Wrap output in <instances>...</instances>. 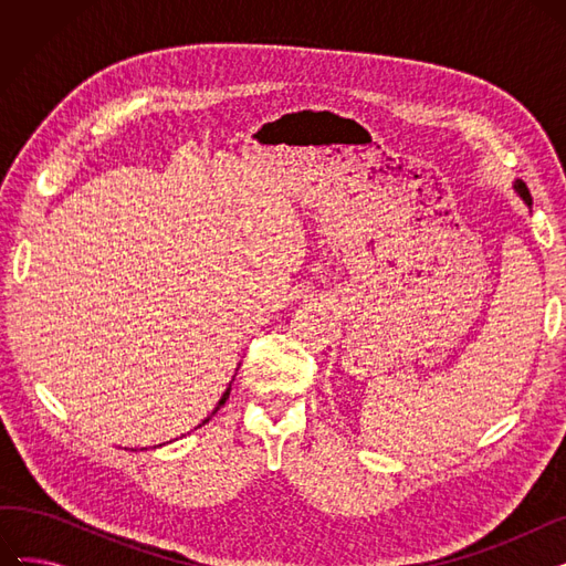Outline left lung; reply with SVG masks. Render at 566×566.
I'll return each instance as SVG.
<instances>
[{
  "label": "left lung",
  "instance_id": "8db88e82",
  "mask_svg": "<svg viewBox=\"0 0 566 566\" xmlns=\"http://www.w3.org/2000/svg\"><path fill=\"white\" fill-rule=\"evenodd\" d=\"M514 192L525 201V206L527 208H532V197H530V190H527V186L521 181V178H516L514 181Z\"/></svg>",
  "mask_w": 566,
  "mask_h": 566
}]
</instances>
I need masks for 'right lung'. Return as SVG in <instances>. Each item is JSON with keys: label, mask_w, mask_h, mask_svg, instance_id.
Masks as SVG:
<instances>
[{"label": "right lung", "mask_w": 566, "mask_h": 566, "mask_svg": "<svg viewBox=\"0 0 566 566\" xmlns=\"http://www.w3.org/2000/svg\"><path fill=\"white\" fill-rule=\"evenodd\" d=\"M235 371H238V369H235ZM231 382H233V378H231ZM231 382H229V385H227V390H224V392H222V397H220V401H218V403H216V408H213V412H211V415H208V418H203V420H201V424H199V427H203V424H206V422H208V420H211V418H213V415H216V412H218V410H220V408H222V406H224V401H227V399H229V392H231ZM199 427H197V429H199ZM169 442H171V440H169ZM163 444H165V442H163ZM163 444H158V448H163Z\"/></svg>", "instance_id": "1"}]
</instances>
